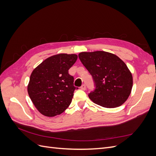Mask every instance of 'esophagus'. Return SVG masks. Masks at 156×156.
I'll list each match as a JSON object with an SVG mask.
<instances>
[{
	"label": "esophagus",
	"instance_id": "esophagus-1",
	"mask_svg": "<svg viewBox=\"0 0 156 156\" xmlns=\"http://www.w3.org/2000/svg\"><path fill=\"white\" fill-rule=\"evenodd\" d=\"M81 90H84L86 89V85H85V84H83V85L81 87Z\"/></svg>",
	"mask_w": 156,
	"mask_h": 156
}]
</instances>
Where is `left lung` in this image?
Wrapping results in <instances>:
<instances>
[{"instance_id": "8db88e82", "label": "left lung", "mask_w": 156, "mask_h": 156, "mask_svg": "<svg viewBox=\"0 0 156 156\" xmlns=\"http://www.w3.org/2000/svg\"><path fill=\"white\" fill-rule=\"evenodd\" d=\"M79 58L93 77L96 89L88 94L97 105L106 108L122 105L129 96L133 77L123 60L103 51L82 52Z\"/></svg>"}]
</instances>
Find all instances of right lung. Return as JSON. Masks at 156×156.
Wrapping results in <instances>:
<instances>
[{
	"instance_id": "obj_1",
	"label": "right lung",
	"mask_w": 156,
	"mask_h": 156,
	"mask_svg": "<svg viewBox=\"0 0 156 156\" xmlns=\"http://www.w3.org/2000/svg\"><path fill=\"white\" fill-rule=\"evenodd\" d=\"M75 54L60 53L46 58L34 68L27 86L33 104L41 114L53 117L70 105L73 92V77L69 69L76 62Z\"/></svg>"
}]
</instances>
